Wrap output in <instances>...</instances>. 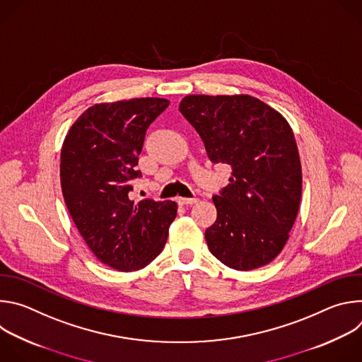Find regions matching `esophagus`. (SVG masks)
Segmentation results:
<instances>
[{"mask_svg": "<svg viewBox=\"0 0 362 362\" xmlns=\"http://www.w3.org/2000/svg\"><path fill=\"white\" fill-rule=\"evenodd\" d=\"M197 197H177V203L180 204V206H185V204H194V203H197Z\"/></svg>", "mask_w": 362, "mask_h": 362, "instance_id": "obj_1", "label": "esophagus"}]
</instances>
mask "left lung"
<instances>
[{"label": "left lung", "instance_id": "1", "mask_svg": "<svg viewBox=\"0 0 362 362\" xmlns=\"http://www.w3.org/2000/svg\"><path fill=\"white\" fill-rule=\"evenodd\" d=\"M212 163L232 168L214 196L216 222L208 247L236 271L261 268L279 255L298 215L302 170L293 132L276 110L252 95H186L179 106Z\"/></svg>", "mask_w": 362, "mask_h": 362}]
</instances>
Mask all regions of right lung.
<instances>
[{"label":"right lung","instance_id":"obj_1","mask_svg":"<svg viewBox=\"0 0 362 362\" xmlns=\"http://www.w3.org/2000/svg\"><path fill=\"white\" fill-rule=\"evenodd\" d=\"M169 100L146 97L87 109L67 133L60 179L67 209L90 250L105 265L139 271L165 247L177 215L170 200L129 199L146 130Z\"/></svg>","mask_w":362,"mask_h":362}]
</instances>
